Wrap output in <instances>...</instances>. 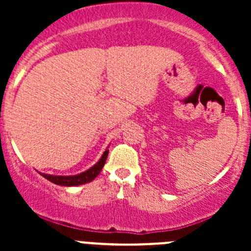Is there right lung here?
<instances>
[{"instance_id": "obj_1", "label": "right lung", "mask_w": 251, "mask_h": 251, "mask_svg": "<svg viewBox=\"0 0 251 251\" xmlns=\"http://www.w3.org/2000/svg\"><path fill=\"white\" fill-rule=\"evenodd\" d=\"M108 153H109V149H105V151L103 153V155L100 156V160L90 168L88 170L83 171V173L73 175V176H55V175H47V174H41V176H44L45 178L48 181L53 182L54 184H59V186H65V187H74V186H81V184L88 183V182L93 181L96 177L100 175L102 171L103 166H104L105 160H107Z\"/></svg>"}]
</instances>
